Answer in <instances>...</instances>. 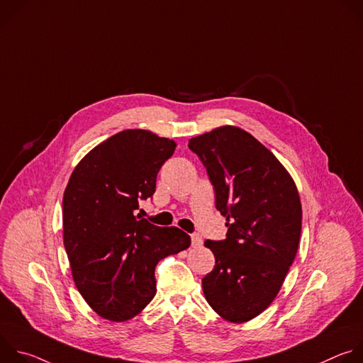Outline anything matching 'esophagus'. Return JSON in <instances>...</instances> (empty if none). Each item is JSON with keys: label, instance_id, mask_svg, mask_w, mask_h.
I'll use <instances>...</instances> for the list:
<instances>
[{"label": "esophagus", "instance_id": "1", "mask_svg": "<svg viewBox=\"0 0 363 363\" xmlns=\"http://www.w3.org/2000/svg\"><path fill=\"white\" fill-rule=\"evenodd\" d=\"M191 242H192V247H195V248L201 247L202 245V237L195 233V234L191 235Z\"/></svg>", "mask_w": 363, "mask_h": 363}]
</instances>
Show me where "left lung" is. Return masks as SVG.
I'll return each mask as SVG.
<instances>
[{
  "mask_svg": "<svg viewBox=\"0 0 363 363\" xmlns=\"http://www.w3.org/2000/svg\"><path fill=\"white\" fill-rule=\"evenodd\" d=\"M206 168L227 237L206 240L216 266L202 279L206 301L225 320L254 319L276 298L297 252L301 203L274 155L248 132L221 126L189 139Z\"/></svg>",
  "mask_w": 363,
  "mask_h": 363,
  "instance_id": "1",
  "label": "left lung"
}]
</instances>
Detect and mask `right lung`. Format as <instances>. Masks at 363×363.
Segmentation results:
<instances>
[{
    "label": "right lung",
    "mask_w": 363,
    "mask_h": 363,
    "mask_svg": "<svg viewBox=\"0 0 363 363\" xmlns=\"http://www.w3.org/2000/svg\"><path fill=\"white\" fill-rule=\"evenodd\" d=\"M177 143L149 130H122L93 147L74 168L63 196V241L73 280L103 319L125 322L157 294L155 267L186 250L191 237L135 211L153 195Z\"/></svg>",
    "instance_id": "1"
}]
</instances>
